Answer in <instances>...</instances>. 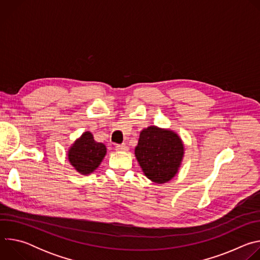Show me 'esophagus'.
Wrapping results in <instances>:
<instances>
[{
    "instance_id": "1",
    "label": "esophagus",
    "mask_w": 260,
    "mask_h": 260,
    "mask_svg": "<svg viewBox=\"0 0 260 260\" xmlns=\"http://www.w3.org/2000/svg\"><path fill=\"white\" fill-rule=\"evenodd\" d=\"M115 148H116V150H118V151H127L128 150V147L125 144H118V145L115 146Z\"/></svg>"
}]
</instances>
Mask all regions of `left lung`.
Returning <instances> with one entry per match:
<instances>
[{
    "label": "left lung",
    "instance_id": "left-lung-1",
    "mask_svg": "<svg viewBox=\"0 0 260 260\" xmlns=\"http://www.w3.org/2000/svg\"><path fill=\"white\" fill-rule=\"evenodd\" d=\"M135 155L145 176L152 182L162 184L178 173L184 156V146L175 132L149 126L140 133Z\"/></svg>",
    "mask_w": 260,
    "mask_h": 260
}]
</instances>
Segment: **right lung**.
Returning a JSON list of instances; mask_svg holds the SVG:
<instances>
[{
    "instance_id": "add662e5",
    "label": "right lung",
    "mask_w": 260,
    "mask_h": 260,
    "mask_svg": "<svg viewBox=\"0 0 260 260\" xmlns=\"http://www.w3.org/2000/svg\"><path fill=\"white\" fill-rule=\"evenodd\" d=\"M106 153V146L95 142L90 132H85L70 147L68 158L78 173L89 175L99 168Z\"/></svg>"
}]
</instances>
